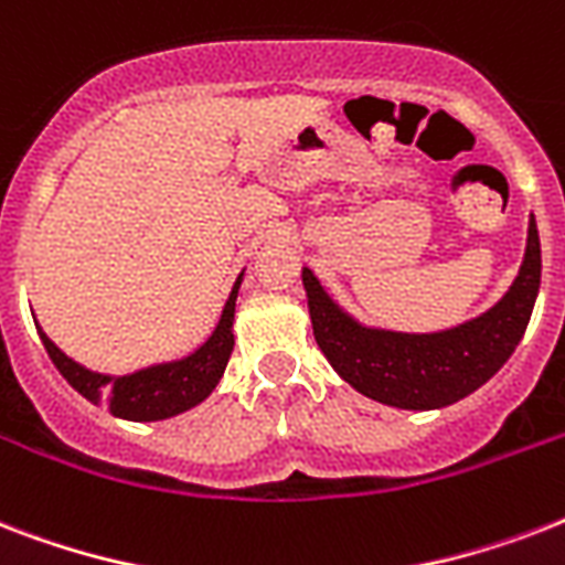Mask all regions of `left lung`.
Returning <instances> with one entry per match:
<instances>
[{
    "label": "left lung",
    "instance_id": "8db88e82",
    "mask_svg": "<svg viewBox=\"0 0 565 565\" xmlns=\"http://www.w3.org/2000/svg\"><path fill=\"white\" fill-rule=\"evenodd\" d=\"M543 275L540 231L531 213L527 246L510 290L490 310L443 331H393L349 313L301 266L313 337L345 384L372 402L402 411H439L483 386L525 337Z\"/></svg>",
    "mask_w": 565,
    "mask_h": 565
}]
</instances>
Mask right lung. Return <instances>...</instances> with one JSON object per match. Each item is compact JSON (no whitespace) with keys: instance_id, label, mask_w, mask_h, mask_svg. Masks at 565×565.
I'll list each match as a JSON object with an SVG mask.
<instances>
[{"instance_id":"add662e5","label":"right lung","mask_w":565,"mask_h":565,"mask_svg":"<svg viewBox=\"0 0 565 565\" xmlns=\"http://www.w3.org/2000/svg\"><path fill=\"white\" fill-rule=\"evenodd\" d=\"M246 273V269H243ZM243 273L231 287L225 308L220 313V322L211 331V337L193 352L175 361H161L143 370L126 372V375H110V372H93L64 354L43 328H38L40 340L46 345L49 358L57 366V372L66 377V384L75 393L84 395L87 402L108 407L114 416L128 422H161L172 419L179 413L193 411L207 395L216 390L222 372L228 366L231 349H234V305H237V290L243 284ZM38 326V322H34Z\"/></svg>"}]
</instances>
